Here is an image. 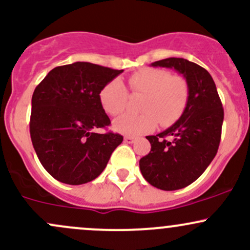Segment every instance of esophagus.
I'll use <instances>...</instances> for the list:
<instances>
[{
    "instance_id": "obj_1",
    "label": "esophagus",
    "mask_w": 250,
    "mask_h": 250,
    "mask_svg": "<svg viewBox=\"0 0 250 250\" xmlns=\"http://www.w3.org/2000/svg\"><path fill=\"white\" fill-rule=\"evenodd\" d=\"M134 141H135V139L133 136H125V142H127V144H133Z\"/></svg>"
}]
</instances>
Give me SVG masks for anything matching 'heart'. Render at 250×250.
Returning a JSON list of instances; mask_svg holds the SVG:
<instances>
[{
  "label": "heart",
  "mask_w": 250,
  "mask_h": 250,
  "mask_svg": "<svg viewBox=\"0 0 250 250\" xmlns=\"http://www.w3.org/2000/svg\"><path fill=\"white\" fill-rule=\"evenodd\" d=\"M133 94L145 95L142 114H125L114 121V129L127 136H139L155 129L158 122L168 127L179 119L188 101V84L182 76L171 75L165 68H142L128 79ZM106 114L116 116L125 110L128 91L120 79H114L100 94Z\"/></svg>",
  "instance_id": "b5f03b06"
}]
</instances>
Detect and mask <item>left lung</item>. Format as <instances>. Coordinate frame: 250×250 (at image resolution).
Returning a JSON list of instances; mask_svg holds the SVG:
<instances>
[{"label":"left lung","instance_id":"8db88e82","mask_svg":"<svg viewBox=\"0 0 250 250\" xmlns=\"http://www.w3.org/2000/svg\"><path fill=\"white\" fill-rule=\"evenodd\" d=\"M152 66L174 68L188 84V101L180 119L158 135L146 136L150 152L140 169L152 186L165 191L186 188L198 179L218 150L224 111L216 84L205 68L183 58H167ZM171 136L172 140H167Z\"/></svg>","mask_w":250,"mask_h":250}]
</instances>
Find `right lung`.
<instances>
[{"label":"right lung","mask_w":250,"mask_h":250,"mask_svg":"<svg viewBox=\"0 0 250 250\" xmlns=\"http://www.w3.org/2000/svg\"><path fill=\"white\" fill-rule=\"evenodd\" d=\"M123 70L77 62L54 67L35 87L29 131L41 165L54 179L81 185L105 168L123 136L108 131L100 94Z\"/></svg>","instance_id":"right-lung-1"}]
</instances>
